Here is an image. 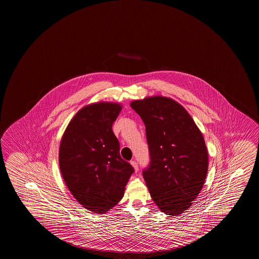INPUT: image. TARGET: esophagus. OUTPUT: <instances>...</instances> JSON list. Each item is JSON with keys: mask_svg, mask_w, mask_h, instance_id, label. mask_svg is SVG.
Here are the masks:
<instances>
[{"mask_svg": "<svg viewBox=\"0 0 259 259\" xmlns=\"http://www.w3.org/2000/svg\"><path fill=\"white\" fill-rule=\"evenodd\" d=\"M131 164L133 167H134V169L136 170V172H137V170H138V164H137V162L136 161H131Z\"/></svg>", "mask_w": 259, "mask_h": 259, "instance_id": "1", "label": "esophagus"}]
</instances>
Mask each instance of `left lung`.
Returning a JSON list of instances; mask_svg holds the SVG:
<instances>
[{"instance_id": "1", "label": "left lung", "mask_w": 259, "mask_h": 259, "mask_svg": "<svg viewBox=\"0 0 259 259\" xmlns=\"http://www.w3.org/2000/svg\"><path fill=\"white\" fill-rule=\"evenodd\" d=\"M145 124L150 162L143 176L153 201L176 216L197 199L208 170L203 136L184 107L163 97L131 103Z\"/></svg>"}]
</instances>
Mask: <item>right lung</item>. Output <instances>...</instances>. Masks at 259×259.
Masks as SVG:
<instances>
[{
	"label": "right lung",
	"instance_id": "right-lung-1",
	"mask_svg": "<svg viewBox=\"0 0 259 259\" xmlns=\"http://www.w3.org/2000/svg\"><path fill=\"white\" fill-rule=\"evenodd\" d=\"M122 106L96 103L76 113L60 147L62 177L74 198L90 211L103 214L123 198L134 167L122 159L112 131Z\"/></svg>",
	"mask_w": 259,
	"mask_h": 259
}]
</instances>
